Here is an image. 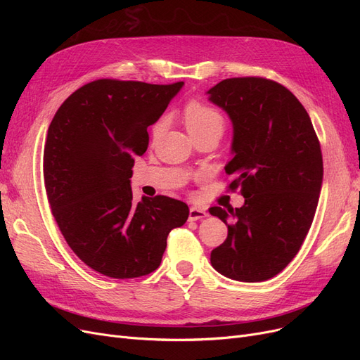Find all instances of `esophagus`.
Masks as SVG:
<instances>
[{
    "label": "esophagus",
    "instance_id": "34e87169",
    "mask_svg": "<svg viewBox=\"0 0 360 360\" xmlns=\"http://www.w3.org/2000/svg\"><path fill=\"white\" fill-rule=\"evenodd\" d=\"M207 213L201 207H191L189 210V221H201L204 217H207Z\"/></svg>",
    "mask_w": 360,
    "mask_h": 360
}]
</instances>
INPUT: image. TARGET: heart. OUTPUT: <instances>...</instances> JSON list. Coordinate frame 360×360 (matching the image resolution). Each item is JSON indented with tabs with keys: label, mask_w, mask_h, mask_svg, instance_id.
I'll list each match as a JSON object with an SVG mask.
<instances>
[{
	"label": "heart",
	"mask_w": 360,
	"mask_h": 360,
	"mask_svg": "<svg viewBox=\"0 0 360 360\" xmlns=\"http://www.w3.org/2000/svg\"><path fill=\"white\" fill-rule=\"evenodd\" d=\"M184 122H186L188 130L192 136L205 132L222 134L225 127L224 115L214 110L213 106L201 102H191L186 105V108H184ZM163 129H165V120L162 118L151 129V134L158 138L163 132Z\"/></svg>",
	"instance_id": "1"
}]
</instances>
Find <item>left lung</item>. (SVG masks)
I'll list each match as a JSON object with an SVG mask.
<instances>
[{"mask_svg":"<svg viewBox=\"0 0 360 360\" xmlns=\"http://www.w3.org/2000/svg\"><path fill=\"white\" fill-rule=\"evenodd\" d=\"M207 94L233 123L225 172L245 197L240 209L209 210L228 226L212 266L234 281H266L288 266L311 228L323 183L319 138L297 97L275 81L230 78Z\"/></svg>","mask_w":360,"mask_h":360,"instance_id":"obj_1","label":"left lung"}]
</instances>
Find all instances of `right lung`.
I'll return each mask as SVG.
<instances>
[{
  "label": "right lung",
  "mask_w": 360,
  "mask_h": 360,
  "mask_svg": "<svg viewBox=\"0 0 360 360\" xmlns=\"http://www.w3.org/2000/svg\"><path fill=\"white\" fill-rule=\"evenodd\" d=\"M183 82L97 79L70 94L48 129L43 179L68 245L99 274L139 278L156 270L172 228L188 221L183 201L158 195L134 202V156Z\"/></svg>",
  "instance_id": "right-lung-1"
}]
</instances>
